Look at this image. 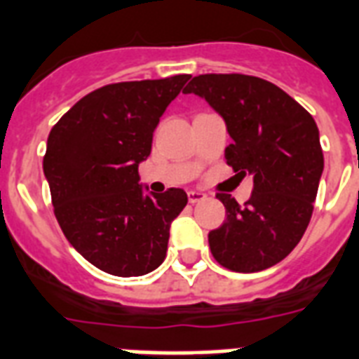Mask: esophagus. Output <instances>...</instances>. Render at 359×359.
<instances>
[{
	"mask_svg": "<svg viewBox=\"0 0 359 359\" xmlns=\"http://www.w3.org/2000/svg\"><path fill=\"white\" fill-rule=\"evenodd\" d=\"M203 199H207V196L201 194V191H196V190L188 191V201H190L191 205L199 203V201H203Z\"/></svg>",
	"mask_w": 359,
	"mask_h": 359,
	"instance_id": "1",
	"label": "esophagus"
}]
</instances>
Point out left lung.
<instances>
[{
  "label": "left lung",
  "instance_id": "8db88e82",
  "mask_svg": "<svg viewBox=\"0 0 359 359\" xmlns=\"http://www.w3.org/2000/svg\"><path fill=\"white\" fill-rule=\"evenodd\" d=\"M182 92L203 97L222 114L233 139L224 152L228 165L241 177H254L245 205L229 194H216L226 207V222L209 233L210 252L235 273L278 264L313 216L324 171L318 126L294 97L259 76L198 75Z\"/></svg>",
  "mask_w": 359,
  "mask_h": 359
}]
</instances>
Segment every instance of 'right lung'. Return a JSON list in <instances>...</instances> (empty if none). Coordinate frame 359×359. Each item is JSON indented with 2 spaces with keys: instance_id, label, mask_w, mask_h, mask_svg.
Listing matches in <instances>:
<instances>
[{
  "instance_id": "add662e5",
  "label": "right lung",
  "mask_w": 359,
  "mask_h": 359,
  "mask_svg": "<svg viewBox=\"0 0 359 359\" xmlns=\"http://www.w3.org/2000/svg\"><path fill=\"white\" fill-rule=\"evenodd\" d=\"M190 75L114 82L79 100L48 133L43 171L54 215L76 252L116 277H141L165 259L180 188L143 196L139 163L160 116Z\"/></svg>"
}]
</instances>
